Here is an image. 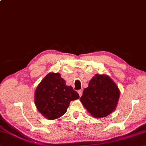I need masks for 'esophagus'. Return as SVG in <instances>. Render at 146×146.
I'll use <instances>...</instances> for the list:
<instances>
[{
	"instance_id": "1",
	"label": "esophagus",
	"mask_w": 146,
	"mask_h": 146,
	"mask_svg": "<svg viewBox=\"0 0 146 146\" xmlns=\"http://www.w3.org/2000/svg\"><path fill=\"white\" fill-rule=\"evenodd\" d=\"M77 92H78V94H79V96H80V97H81L82 95V93H83V91H82V90H79L77 91Z\"/></svg>"
}]
</instances>
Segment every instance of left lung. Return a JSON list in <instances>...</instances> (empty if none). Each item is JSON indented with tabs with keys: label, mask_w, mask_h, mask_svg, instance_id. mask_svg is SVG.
<instances>
[{
	"label": "left lung",
	"mask_w": 146,
	"mask_h": 146,
	"mask_svg": "<svg viewBox=\"0 0 146 146\" xmlns=\"http://www.w3.org/2000/svg\"><path fill=\"white\" fill-rule=\"evenodd\" d=\"M119 97L117 85L106 75L96 74L85 88L80 97L81 102L95 118H104L116 108Z\"/></svg>",
	"instance_id": "8db88e82"
}]
</instances>
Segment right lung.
<instances>
[{
	"label": "right lung",
	"instance_id": "right-lung-1",
	"mask_svg": "<svg viewBox=\"0 0 146 146\" xmlns=\"http://www.w3.org/2000/svg\"><path fill=\"white\" fill-rule=\"evenodd\" d=\"M79 98V95L59 73L48 74L35 92V103L38 111L48 119H55L67 111L70 102Z\"/></svg>",
	"mask_w": 146,
	"mask_h": 146
}]
</instances>
